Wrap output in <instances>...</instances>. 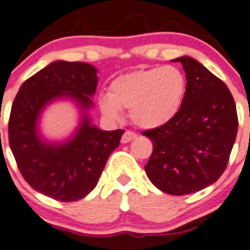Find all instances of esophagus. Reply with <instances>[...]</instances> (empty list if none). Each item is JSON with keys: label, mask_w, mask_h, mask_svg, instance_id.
<instances>
[{"label": "esophagus", "mask_w": 250, "mask_h": 250, "mask_svg": "<svg viewBox=\"0 0 250 250\" xmlns=\"http://www.w3.org/2000/svg\"><path fill=\"white\" fill-rule=\"evenodd\" d=\"M136 133L133 132V131H130V130H126L124 132V135H123L122 137V143H127L130 142L131 140H133V138L136 137Z\"/></svg>", "instance_id": "esophagus-1"}]
</instances>
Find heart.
<instances>
[{
    "label": "heart",
    "instance_id": "1",
    "mask_svg": "<svg viewBox=\"0 0 250 250\" xmlns=\"http://www.w3.org/2000/svg\"><path fill=\"white\" fill-rule=\"evenodd\" d=\"M186 93L187 79L181 69L154 66L117 76L109 86V95L101 96L98 103L109 119H118L120 109H130L133 124L157 128L179 114Z\"/></svg>",
    "mask_w": 250,
    "mask_h": 250
}]
</instances>
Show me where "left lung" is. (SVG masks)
Returning a JSON list of instances; mask_svg holds the SVG:
<instances>
[{"label": "left lung", "instance_id": "8db88e82", "mask_svg": "<svg viewBox=\"0 0 250 250\" xmlns=\"http://www.w3.org/2000/svg\"><path fill=\"white\" fill-rule=\"evenodd\" d=\"M174 62H180L186 73V97L171 122L142 132L153 143L145 170L160 191L185 196L210 186L224 174L238 117L224 81L191 57Z\"/></svg>", "mask_w": 250, "mask_h": 250}]
</instances>
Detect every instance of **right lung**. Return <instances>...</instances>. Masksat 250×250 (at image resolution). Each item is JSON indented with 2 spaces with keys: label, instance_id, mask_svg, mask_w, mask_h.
I'll use <instances>...</instances> for the list:
<instances>
[{
  "label": "right lung",
  "instance_id": "right-lung-1",
  "mask_svg": "<svg viewBox=\"0 0 250 250\" xmlns=\"http://www.w3.org/2000/svg\"><path fill=\"white\" fill-rule=\"evenodd\" d=\"M96 73L87 63L53 62L24 81L12 104L8 140L19 171L34 189L56 201L75 202L87 196L124 133L122 128L100 130L85 117L68 142L48 145L39 137V115L51 101L71 97L83 109L92 105Z\"/></svg>",
  "mask_w": 250,
  "mask_h": 250
}]
</instances>
